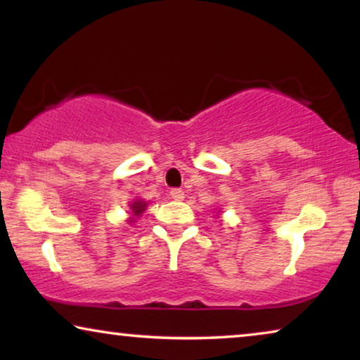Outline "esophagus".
Masks as SVG:
<instances>
[{"mask_svg": "<svg viewBox=\"0 0 360 360\" xmlns=\"http://www.w3.org/2000/svg\"><path fill=\"white\" fill-rule=\"evenodd\" d=\"M170 198L175 201H181L185 198V193L180 188H174V190H170Z\"/></svg>", "mask_w": 360, "mask_h": 360, "instance_id": "esophagus-1", "label": "esophagus"}]
</instances>
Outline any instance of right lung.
I'll return each mask as SVG.
<instances>
[{
  "label": "right lung",
  "mask_w": 360,
  "mask_h": 360,
  "mask_svg": "<svg viewBox=\"0 0 360 360\" xmlns=\"http://www.w3.org/2000/svg\"><path fill=\"white\" fill-rule=\"evenodd\" d=\"M129 208H131V211H129L131 216H129V219H127V221H129V223H134V221L139 218V216L146 211L147 203H146L144 200H141V198H134L129 203Z\"/></svg>",
  "instance_id": "add662e5"
}]
</instances>
